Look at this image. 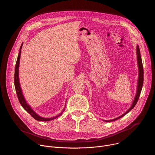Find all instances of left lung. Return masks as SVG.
<instances>
[{
    "label": "left lung",
    "mask_w": 155,
    "mask_h": 155,
    "mask_svg": "<svg viewBox=\"0 0 155 155\" xmlns=\"http://www.w3.org/2000/svg\"><path fill=\"white\" fill-rule=\"evenodd\" d=\"M137 64H138V67H139V77H138V81H137V92H136V95L135 96V98L134 100L133 101V102H132L130 107L128 109V110L124 114L122 115H121L120 117L113 119V120H104L105 122H110V121H115L117 120H118L119 118L123 117V116H124L126 114H127L130 110H131L132 108H133L135 105H136L141 91H142V88L143 86V64H142V59H141V56H140V49L138 45H137Z\"/></svg>",
    "instance_id": "8db88e82"
}]
</instances>
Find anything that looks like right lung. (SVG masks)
<instances>
[{"label": "right lung", "instance_id": "right-lung-1", "mask_svg": "<svg viewBox=\"0 0 155 155\" xmlns=\"http://www.w3.org/2000/svg\"><path fill=\"white\" fill-rule=\"evenodd\" d=\"M22 46H23V43L21 44V46L20 47V48H19V54H18V58H17V61H16V65H15V77H14L15 87L16 94H17L18 100L19 101V103L21 104V106L23 107V108L26 110V111L27 112H28L35 120H36L37 121H48L53 120L58 118V117H59L62 114V113L64 111V109L63 111L62 112V113H61L59 115H58L56 117H51V118H43L41 117H40L38 115H37L32 109V108L29 105V104L26 102V100H25V99L23 96V93H22V90H21V88L20 84H19V69H18Z\"/></svg>", "mask_w": 155, "mask_h": 155}]
</instances>
